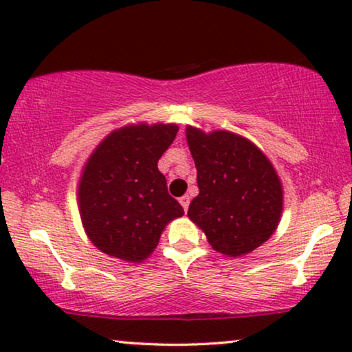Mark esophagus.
Segmentation results:
<instances>
[{
	"label": "esophagus",
	"mask_w": 352,
	"mask_h": 352,
	"mask_svg": "<svg viewBox=\"0 0 352 352\" xmlns=\"http://www.w3.org/2000/svg\"><path fill=\"white\" fill-rule=\"evenodd\" d=\"M179 204L182 205V208L187 211V208H189V204H190V197L189 195H182L179 199Z\"/></svg>",
	"instance_id": "1"
}]
</instances>
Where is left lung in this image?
<instances>
[{"label":"left lung","instance_id":"left-lung-1","mask_svg":"<svg viewBox=\"0 0 352 352\" xmlns=\"http://www.w3.org/2000/svg\"><path fill=\"white\" fill-rule=\"evenodd\" d=\"M186 138L200 190L187 216L216 252H253L271 237L282 216V182L272 163L252 141L230 131L206 134L187 126Z\"/></svg>","mask_w":352,"mask_h":352}]
</instances>
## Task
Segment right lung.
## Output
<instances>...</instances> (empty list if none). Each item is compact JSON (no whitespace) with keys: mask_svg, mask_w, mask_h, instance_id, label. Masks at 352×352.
Wrapping results in <instances>:
<instances>
[{"mask_svg":"<svg viewBox=\"0 0 352 352\" xmlns=\"http://www.w3.org/2000/svg\"><path fill=\"white\" fill-rule=\"evenodd\" d=\"M176 124H128L94 148L78 186L85 232L109 256L141 263L170 221L184 214L168 194L158 160L175 141Z\"/></svg>","mask_w":352,"mask_h":352,"instance_id":"right-lung-1","label":"right lung"}]
</instances>
